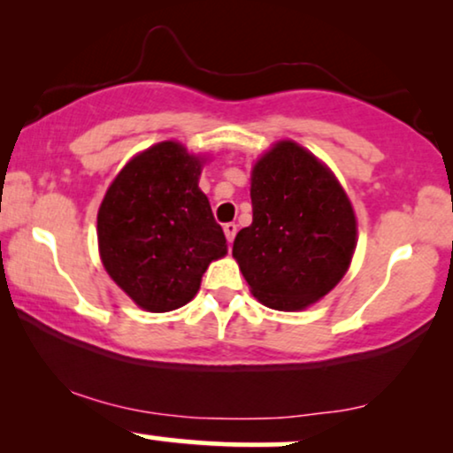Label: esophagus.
I'll use <instances>...</instances> for the list:
<instances>
[{
    "label": "esophagus",
    "mask_w": 453,
    "mask_h": 453,
    "mask_svg": "<svg viewBox=\"0 0 453 453\" xmlns=\"http://www.w3.org/2000/svg\"><path fill=\"white\" fill-rule=\"evenodd\" d=\"M223 232H226V238H227V242H234V238H236V232H238V226L236 223H226V226H223Z\"/></svg>",
    "instance_id": "1"
}]
</instances>
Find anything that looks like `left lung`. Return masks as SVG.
<instances>
[{
    "mask_svg": "<svg viewBox=\"0 0 453 453\" xmlns=\"http://www.w3.org/2000/svg\"><path fill=\"white\" fill-rule=\"evenodd\" d=\"M250 201L232 255L258 303L303 311L331 292L357 249V217L329 167L280 141L252 167Z\"/></svg>",
    "mask_w": 453,
    "mask_h": 453,
    "instance_id": "1",
    "label": "left lung"
}]
</instances>
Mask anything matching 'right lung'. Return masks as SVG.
Here are the masks:
<instances>
[{"instance_id":"add662e5","label":"right lung","mask_w":453,"mask_h":453,"mask_svg":"<svg viewBox=\"0 0 453 453\" xmlns=\"http://www.w3.org/2000/svg\"><path fill=\"white\" fill-rule=\"evenodd\" d=\"M203 159L165 141L132 157L96 215L104 267L144 311H176L196 296L211 261L227 252L209 198Z\"/></svg>"}]
</instances>
